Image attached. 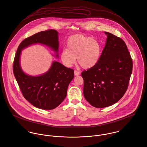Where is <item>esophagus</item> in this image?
<instances>
[{"instance_id":"1","label":"esophagus","mask_w":147,"mask_h":147,"mask_svg":"<svg viewBox=\"0 0 147 147\" xmlns=\"http://www.w3.org/2000/svg\"><path fill=\"white\" fill-rule=\"evenodd\" d=\"M74 74H75V76H78V75H79L80 74V72L79 71H76V70H75L74 71Z\"/></svg>"}]
</instances>
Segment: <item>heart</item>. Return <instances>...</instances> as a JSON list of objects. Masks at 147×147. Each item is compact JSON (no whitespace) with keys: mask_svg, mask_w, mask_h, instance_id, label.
I'll return each instance as SVG.
<instances>
[{"mask_svg":"<svg viewBox=\"0 0 147 147\" xmlns=\"http://www.w3.org/2000/svg\"><path fill=\"white\" fill-rule=\"evenodd\" d=\"M67 49H64L61 54V59L66 67H71L76 62L84 69L94 67L101 55V45L96 39L82 34L70 37L67 41Z\"/></svg>","mask_w":147,"mask_h":147,"instance_id":"b5f03b06","label":"heart"}]
</instances>
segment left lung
<instances>
[{"label":"left lung","mask_w":147,"mask_h":147,"mask_svg":"<svg viewBox=\"0 0 147 147\" xmlns=\"http://www.w3.org/2000/svg\"><path fill=\"white\" fill-rule=\"evenodd\" d=\"M107 35L98 62L84 71L83 93L92 106L103 108L117 102L128 88L132 71V60L125 41L114 34Z\"/></svg>","instance_id":"1"}]
</instances>
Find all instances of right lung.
<instances>
[{
  "label": "right lung",
  "mask_w": 147,
  "mask_h": 147,
  "mask_svg": "<svg viewBox=\"0 0 147 147\" xmlns=\"http://www.w3.org/2000/svg\"><path fill=\"white\" fill-rule=\"evenodd\" d=\"M58 34L57 30L50 29L25 38L19 45L13 61V74L24 97L34 106L43 110L54 109L63 102L68 86L74 77V71L61 63L53 62L47 72L41 76H32L22 71L20 57L23 49L37 43L47 45L58 53Z\"/></svg>",
  "instance_id": "add662e5"
}]
</instances>
